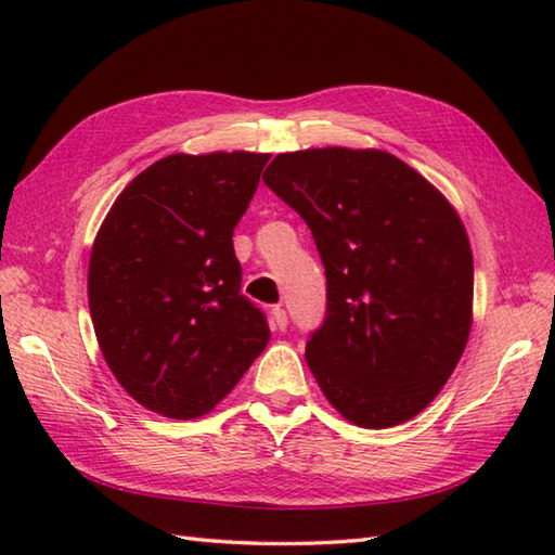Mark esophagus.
<instances>
[{
    "label": "esophagus",
    "mask_w": 555,
    "mask_h": 555,
    "mask_svg": "<svg viewBox=\"0 0 555 555\" xmlns=\"http://www.w3.org/2000/svg\"><path fill=\"white\" fill-rule=\"evenodd\" d=\"M271 322H274V326L279 328V332H284V328L288 326V314H286L284 308H281V305H276V308H271Z\"/></svg>",
    "instance_id": "esophagus-1"
}]
</instances>
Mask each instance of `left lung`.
I'll return each instance as SVG.
<instances>
[{
    "label": "left lung",
    "mask_w": 555,
    "mask_h": 555,
    "mask_svg": "<svg viewBox=\"0 0 555 555\" xmlns=\"http://www.w3.org/2000/svg\"><path fill=\"white\" fill-rule=\"evenodd\" d=\"M262 181L308 223L326 269V320L305 360L328 403L364 429L420 415L473 328V247L455 207L372 147L284 152Z\"/></svg>",
    "instance_id": "1"
}]
</instances>
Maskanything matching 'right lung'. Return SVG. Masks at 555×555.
Masks as SVG:
<instances>
[{"mask_svg":"<svg viewBox=\"0 0 555 555\" xmlns=\"http://www.w3.org/2000/svg\"><path fill=\"white\" fill-rule=\"evenodd\" d=\"M267 162L241 150L164 157L124 188L92 243L88 305L104 362L162 417L207 415L269 344L231 241Z\"/></svg>","mask_w":555,"mask_h":555,"instance_id":"right-lung-1","label":"right lung"}]
</instances>
